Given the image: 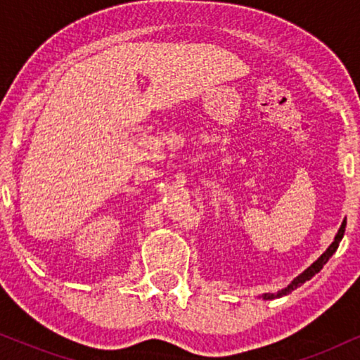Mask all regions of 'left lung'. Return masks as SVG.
<instances>
[{
	"instance_id": "1",
	"label": "left lung",
	"mask_w": 360,
	"mask_h": 360,
	"mask_svg": "<svg viewBox=\"0 0 360 360\" xmlns=\"http://www.w3.org/2000/svg\"><path fill=\"white\" fill-rule=\"evenodd\" d=\"M344 231H346V219L342 221V224H341V228H339V231H338V234H336V238H334V240H333V244L329 245V248L326 249V252H323L321 254V257H319L316 262H313L311 265H309V267L304 270L303 274H300L297 278H293L292 280V283L290 285H287V287L285 288H282V290H278L277 293H264L262 295V298L264 300H274V298H280V297H285V295H288V293H292L295 288H298L300 285H303L304 282H308L309 278L313 277V275H316L319 270L323 269V265L328 262L329 260V257H331V255L336 252V249L339 248V243H341V239H342V236H344Z\"/></svg>"
}]
</instances>
